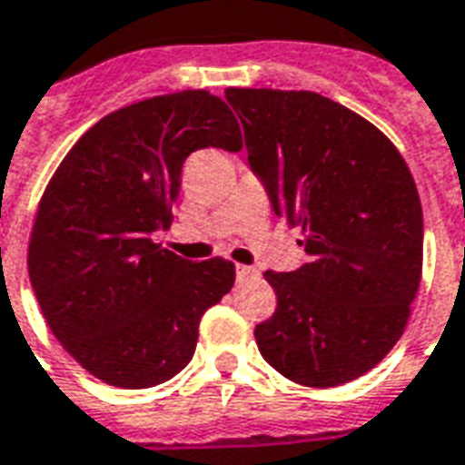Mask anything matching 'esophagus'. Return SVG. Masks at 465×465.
Segmentation results:
<instances>
[{"label": "esophagus", "instance_id": "34e87169", "mask_svg": "<svg viewBox=\"0 0 465 465\" xmlns=\"http://www.w3.org/2000/svg\"><path fill=\"white\" fill-rule=\"evenodd\" d=\"M253 275H256V271H253V268H248V265H236V278H239V282L241 280L253 278Z\"/></svg>", "mask_w": 465, "mask_h": 465}]
</instances>
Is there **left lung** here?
Instances as JSON below:
<instances>
[{
	"label": "left lung",
	"instance_id": "obj_1",
	"mask_svg": "<svg viewBox=\"0 0 465 465\" xmlns=\"http://www.w3.org/2000/svg\"><path fill=\"white\" fill-rule=\"evenodd\" d=\"M226 102L272 212L307 251L297 271L265 272L278 307L256 327L258 351L307 388L356 381L398 343L420 290L412 173L381 129L317 92L229 87Z\"/></svg>",
	"mask_w": 465,
	"mask_h": 465
}]
</instances>
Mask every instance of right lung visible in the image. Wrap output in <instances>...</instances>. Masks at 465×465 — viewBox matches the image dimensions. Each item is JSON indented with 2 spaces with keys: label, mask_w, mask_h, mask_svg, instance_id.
Masks as SVG:
<instances>
[{
  "label": "right lung",
  "mask_w": 465,
  "mask_h": 465,
  "mask_svg": "<svg viewBox=\"0 0 465 465\" xmlns=\"http://www.w3.org/2000/svg\"><path fill=\"white\" fill-rule=\"evenodd\" d=\"M209 146H243L222 99H143L84 131L41 197L28 278L63 349L109 385L153 388L180 373L202 314L233 288L224 258L193 263L151 239L173 222L185 158Z\"/></svg>",
  "instance_id": "right-lung-1"
}]
</instances>
